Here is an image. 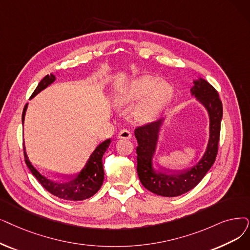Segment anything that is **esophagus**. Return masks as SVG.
I'll list each match as a JSON object with an SVG mask.
<instances>
[{"instance_id": "1", "label": "esophagus", "mask_w": 250, "mask_h": 250, "mask_svg": "<svg viewBox=\"0 0 250 250\" xmlns=\"http://www.w3.org/2000/svg\"><path fill=\"white\" fill-rule=\"evenodd\" d=\"M118 138L119 139H131L132 138V133L128 131V129H122L121 132L118 133Z\"/></svg>"}]
</instances>
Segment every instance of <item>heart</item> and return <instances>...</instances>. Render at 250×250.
<instances>
[{
  "label": "heart",
  "mask_w": 250,
  "mask_h": 250,
  "mask_svg": "<svg viewBox=\"0 0 250 250\" xmlns=\"http://www.w3.org/2000/svg\"><path fill=\"white\" fill-rule=\"evenodd\" d=\"M173 88L165 80L157 81L151 75H143L129 83L115 98L118 106H128L141 100L134 115L140 123H149L157 117L170 101Z\"/></svg>",
  "instance_id": "1"
}]
</instances>
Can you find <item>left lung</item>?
<instances>
[{"instance_id":"obj_1","label":"left lung","mask_w":250,"mask_h":250,"mask_svg":"<svg viewBox=\"0 0 250 250\" xmlns=\"http://www.w3.org/2000/svg\"><path fill=\"white\" fill-rule=\"evenodd\" d=\"M191 94L208 112L209 140L202 158L191 168L181 171H169L158 168L153 164L158 135L164 119L139 126L135 129L138 142L137 171L142 185L150 192L165 197H176L198 185L218 154L223 117V105L218 92L203 79L194 81Z\"/></svg>"}]
</instances>
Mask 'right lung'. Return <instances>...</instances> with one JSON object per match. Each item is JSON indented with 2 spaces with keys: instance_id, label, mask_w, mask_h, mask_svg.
<instances>
[{
  "instance_id": "add662e5",
  "label": "right lung",
  "mask_w": 250,
  "mask_h": 250,
  "mask_svg": "<svg viewBox=\"0 0 250 250\" xmlns=\"http://www.w3.org/2000/svg\"><path fill=\"white\" fill-rule=\"evenodd\" d=\"M56 80L55 75L52 73L42 79L38 84L37 89L30 96V99L34 98L41 91L45 90L48 85H50L54 81ZM27 109V104L24 106L22 112V124L24 123L25 112ZM110 139H108L100 145L96 147L93 151L90 158L86 161V164L83 169L72 177L66 179H56L45 176L44 173L39 171L28 159V156L25 151V146L23 144L24 150V159L28 168L37 180L41 183V185L44 187L48 192L56 197H59L64 200L70 201H81L88 199L95 195L101 188L103 180H104V169L102 165V157L105 151L110 145Z\"/></svg>"
}]
</instances>
